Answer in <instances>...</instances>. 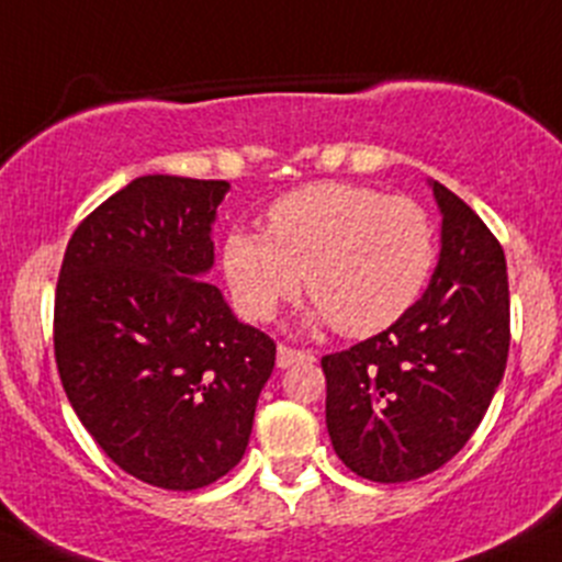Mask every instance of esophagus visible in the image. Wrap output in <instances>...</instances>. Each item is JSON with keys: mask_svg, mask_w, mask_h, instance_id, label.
<instances>
[{"mask_svg": "<svg viewBox=\"0 0 562 562\" xmlns=\"http://www.w3.org/2000/svg\"><path fill=\"white\" fill-rule=\"evenodd\" d=\"M299 359H310V353L296 351V348H291V346L277 348V368H291V364L299 362Z\"/></svg>", "mask_w": 562, "mask_h": 562, "instance_id": "obj_1", "label": "esophagus"}]
</instances>
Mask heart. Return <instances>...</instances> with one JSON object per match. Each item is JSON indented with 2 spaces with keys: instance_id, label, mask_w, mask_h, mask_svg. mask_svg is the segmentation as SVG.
I'll return each mask as SVG.
<instances>
[{
  "instance_id": "heart-1",
  "label": "heart",
  "mask_w": 562,
  "mask_h": 562,
  "mask_svg": "<svg viewBox=\"0 0 562 562\" xmlns=\"http://www.w3.org/2000/svg\"><path fill=\"white\" fill-rule=\"evenodd\" d=\"M437 263V227L408 198L353 183H313L269 209V233L233 227L222 274L249 321H271L307 280L315 324L348 337L390 329L414 307Z\"/></svg>"
}]
</instances>
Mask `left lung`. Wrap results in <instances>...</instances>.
Segmentation results:
<instances>
[{"instance_id":"1","label":"left lung","mask_w":562,"mask_h":562,"mask_svg":"<svg viewBox=\"0 0 562 562\" xmlns=\"http://www.w3.org/2000/svg\"><path fill=\"white\" fill-rule=\"evenodd\" d=\"M428 183L442 249L426 293L390 329L321 359L331 448L375 483L448 464L481 426L508 362L503 247L464 200Z\"/></svg>"}]
</instances>
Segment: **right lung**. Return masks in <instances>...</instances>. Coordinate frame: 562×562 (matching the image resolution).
<instances>
[{"mask_svg":"<svg viewBox=\"0 0 562 562\" xmlns=\"http://www.w3.org/2000/svg\"><path fill=\"white\" fill-rule=\"evenodd\" d=\"M227 181L134 178L70 236L54 299L65 395L98 448L150 486L192 492L241 461L274 370L214 269Z\"/></svg>","mask_w":562,"mask_h":562,"instance_id":"add662e5","label":"right lung"}]
</instances>
